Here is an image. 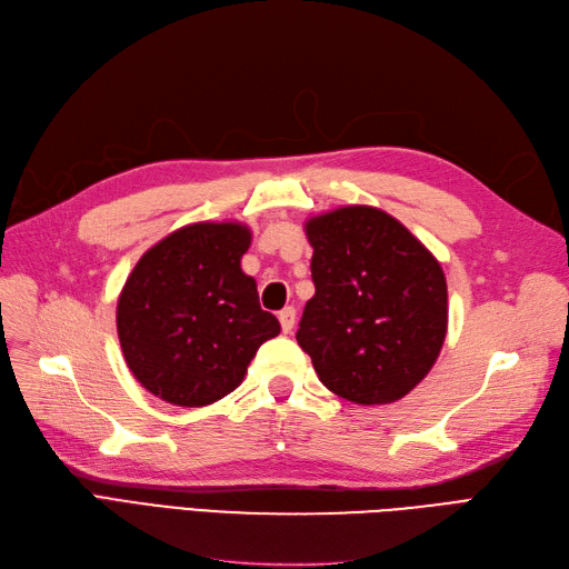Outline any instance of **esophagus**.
<instances>
[{
  "label": "esophagus",
  "mask_w": 569,
  "mask_h": 569,
  "mask_svg": "<svg viewBox=\"0 0 569 569\" xmlns=\"http://www.w3.org/2000/svg\"><path fill=\"white\" fill-rule=\"evenodd\" d=\"M278 320L282 325V332H291V327H295V320H297V311L291 306H287L278 313Z\"/></svg>",
  "instance_id": "esophagus-1"
}]
</instances>
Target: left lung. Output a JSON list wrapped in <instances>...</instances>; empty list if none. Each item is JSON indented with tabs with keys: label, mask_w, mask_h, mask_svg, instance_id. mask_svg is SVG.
I'll use <instances>...</instances> for the list:
<instances>
[{
	"label": "left lung",
	"mask_w": 569,
	"mask_h": 569,
	"mask_svg": "<svg viewBox=\"0 0 569 569\" xmlns=\"http://www.w3.org/2000/svg\"><path fill=\"white\" fill-rule=\"evenodd\" d=\"M313 299L297 341L320 382L341 399H403L437 363L449 291L437 258L399 220L372 206H341L306 222Z\"/></svg>",
	"instance_id": "8db88e82"
}]
</instances>
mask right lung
I'll return each mask as SVG.
<instances>
[{
  "label": "right lung",
  "mask_w": 569,
  "mask_h": 569,
  "mask_svg": "<svg viewBox=\"0 0 569 569\" xmlns=\"http://www.w3.org/2000/svg\"><path fill=\"white\" fill-rule=\"evenodd\" d=\"M251 230L194 222L153 244L118 297L120 349L134 380L161 401L199 408L242 385L280 322L242 270Z\"/></svg>",
  "instance_id": "add662e5"
}]
</instances>
